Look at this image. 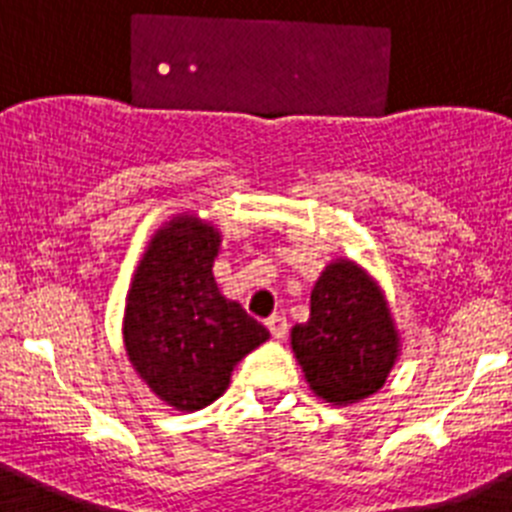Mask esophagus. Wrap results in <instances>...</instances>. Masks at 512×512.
<instances>
[{"label":"esophagus","mask_w":512,"mask_h":512,"mask_svg":"<svg viewBox=\"0 0 512 512\" xmlns=\"http://www.w3.org/2000/svg\"><path fill=\"white\" fill-rule=\"evenodd\" d=\"M266 328H269L271 336H274V338H277V341H279V338L287 336V328H289L287 318H284L282 312H277V315H271V318L266 320Z\"/></svg>","instance_id":"34e87169"}]
</instances>
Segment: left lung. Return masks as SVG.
I'll return each instance as SVG.
<instances>
[{
  "label": "left lung",
  "instance_id": "left-lung-1",
  "mask_svg": "<svg viewBox=\"0 0 512 512\" xmlns=\"http://www.w3.org/2000/svg\"><path fill=\"white\" fill-rule=\"evenodd\" d=\"M292 348L323 400L346 405L374 395L397 356V333L377 284L351 261L330 264L310 297V320Z\"/></svg>",
  "mask_w": 512,
  "mask_h": 512
}]
</instances>
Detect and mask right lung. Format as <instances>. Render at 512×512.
Returning <instances> with one entry per match:
<instances>
[{
	"label": "right lung",
	"instance_id": "1",
	"mask_svg": "<svg viewBox=\"0 0 512 512\" xmlns=\"http://www.w3.org/2000/svg\"><path fill=\"white\" fill-rule=\"evenodd\" d=\"M220 235L197 217L158 230L135 271L125 307V348L146 384L176 410L223 395L233 366L269 338L212 277Z\"/></svg>",
	"mask_w": 512,
	"mask_h": 512
}]
</instances>
